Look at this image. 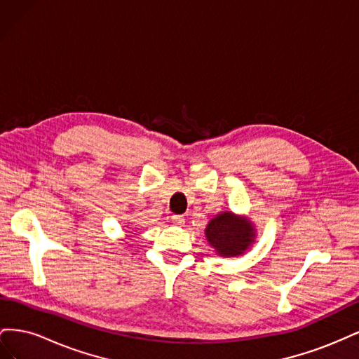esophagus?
I'll list each match as a JSON object with an SVG mask.
<instances>
[{
	"label": "esophagus",
	"instance_id": "esophagus-1",
	"mask_svg": "<svg viewBox=\"0 0 359 359\" xmlns=\"http://www.w3.org/2000/svg\"><path fill=\"white\" fill-rule=\"evenodd\" d=\"M170 220L173 224H177V226H184V222H186V219H184L182 215H175V214L170 217Z\"/></svg>",
	"mask_w": 359,
	"mask_h": 359
}]
</instances>
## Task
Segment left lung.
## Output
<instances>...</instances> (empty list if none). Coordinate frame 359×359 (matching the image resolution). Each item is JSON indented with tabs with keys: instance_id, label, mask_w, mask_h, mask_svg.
Wrapping results in <instances>:
<instances>
[{
	"instance_id": "obj_1",
	"label": "left lung",
	"mask_w": 359,
	"mask_h": 359,
	"mask_svg": "<svg viewBox=\"0 0 359 359\" xmlns=\"http://www.w3.org/2000/svg\"><path fill=\"white\" fill-rule=\"evenodd\" d=\"M206 238L220 256L243 255L253 241V226L232 212L219 214L206 226Z\"/></svg>"
}]
</instances>
